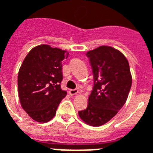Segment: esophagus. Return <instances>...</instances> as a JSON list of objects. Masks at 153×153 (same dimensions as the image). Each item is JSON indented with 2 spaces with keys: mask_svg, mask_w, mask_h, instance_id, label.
I'll use <instances>...</instances> for the list:
<instances>
[{
  "mask_svg": "<svg viewBox=\"0 0 153 153\" xmlns=\"http://www.w3.org/2000/svg\"><path fill=\"white\" fill-rule=\"evenodd\" d=\"M78 92H79V90H78V89H71V90L69 91V93L71 94V96H74V95H76Z\"/></svg>",
  "mask_w": 153,
  "mask_h": 153,
  "instance_id": "obj_1",
  "label": "esophagus"
}]
</instances>
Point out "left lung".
I'll list each match as a JSON object with an SVG mask.
<instances>
[{
  "instance_id": "1",
  "label": "left lung",
  "mask_w": 153,
  "mask_h": 153,
  "mask_svg": "<svg viewBox=\"0 0 153 153\" xmlns=\"http://www.w3.org/2000/svg\"><path fill=\"white\" fill-rule=\"evenodd\" d=\"M86 55L92 69L94 85L88 107L79 111V115L88 125L100 126L112 119L124 105L132 78L128 61L115 48L100 46Z\"/></svg>"
}]
</instances>
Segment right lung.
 Listing matches in <instances>:
<instances>
[{
	"instance_id": "1",
	"label": "right lung",
	"mask_w": 153,
	"mask_h": 153,
	"mask_svg": "<svg viewBox=\"0 0 153 153\" xmlns=\"http://www.w3.org/2000/svg\"><path fill=\"white\" fill-rule=\"evenodd\" d=\"M69 53L49 45L33 48L25 57L18 75L22 108L38 123H47L56 114L66 91L61 88L62 61Z\"/></svg>"
}]
</instances>
